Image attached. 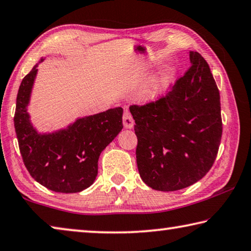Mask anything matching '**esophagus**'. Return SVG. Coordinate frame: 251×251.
I'll list each match as a JSON object with an SVG mask.
<instances>
[{
  "label": "esophagus",
  "mask_w": 251,
  "mask_h": 251,
  "mask_svg": "<svg viewBox=\"0 0 251 251\" xmlns=\"http://www.w3.org/2000/svg\"><path fill=\"white\" fill-rule=\"evenodd\" d=\"M122 122H123V126H125L126 129H132L133 126H134L133 118L130 114V112H128V111H126L125 114H123Z\"/></svg>",
  "instance_id": "esophagus-1"
}]
</instances>
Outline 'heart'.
<instances>
[{"label":"heart","mask_w":251,"mask_h":251,"mask_svg":"<svg viewBox=\"0 0 251 251\" xmlns=\"http://www.w3.org/2000/svg\"><path fill=\"white\" fill-rule=\"evenodd\" d=\"M168 84L167 77L160 76L150 82L142 91V99L147 102L154 101L163 93Z\"/></svg>","instance_id":"1"}]
</instances>
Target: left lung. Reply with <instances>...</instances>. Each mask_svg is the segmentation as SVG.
Here are the masks:
<instances>
[{"label":"left lung","mask_w":251,"mask_h":251,"mask_svg":"<svg viewBox=\"0 0 251 251\" xmlns=\"http://www.w3.org/2000/svg\"><path fill=\"white\" fill-rule=\"evenodd\" d=\"M191 68L157 102L131 105L137 164L147 186L176 191L202 179L218 153L220 96L206 60L189 52Z\"/></svg>","instance_id":"1"}]
</instances>
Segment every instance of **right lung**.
I'll return each instance as SVG.
<instances>
[{
	"mask_svg": "<svg viewBox=\"0 0 251 251\" xmlns=\"http://www.w3.org/2000/svg\"><path fill=\"white\" fill-rule=\"evenodd\" d=\"M41 57L24 76L16 97L14 126L20 151L27 171L36 182L62 194L89 188L98 176L100 154L121 132L123 109L76 118L64 128L41 132L28 112L32 89Z\"/></svg>",
	"mask_w": 251,
	"mask_h": 251,
	"instance_id": "add662e5",
	"label": "right lung"
}]
</instances>
